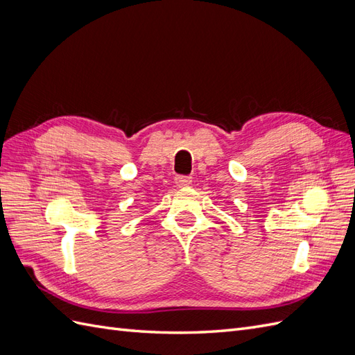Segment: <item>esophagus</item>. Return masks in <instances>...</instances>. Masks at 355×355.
<instances>
[{
    "label": "esophagus",
    "instance_id": "34e87169",
    "mask_svg": "<svg viewBox=\"0 0 355 355\" xmlns=\"http://www.w3.org/2000/svg\"><path fill=\"white\" fill-rule=\"evenodd\" d=\"M175 182H176L178 187H188V185H191L192 178L191 176H185V175H178L175 178Z\"/></svg>",
    "mask_w": 355,
    "mask_h": 355
}]
</instances>
